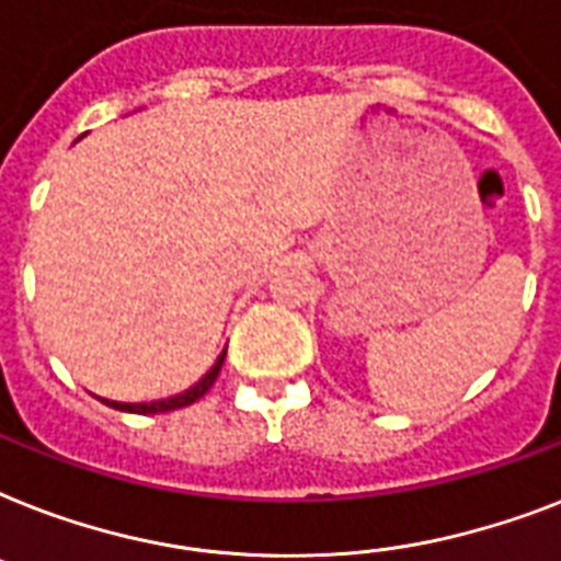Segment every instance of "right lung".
<instances>
[{"label":"right lung","mask_w":561,"mask_h":561,"mask_svg":"<svg viewBox=\"0 0 561 561\" xmlns=\"http://www.w3.org/2000/svg\"><path fill=\"white\" fill-rule=\"evenodd\" d=\"M225 357H227V348L218 354V359L213 363V368H209L207 375H204L198 383L190 386V389L181 391V394H172V398H167V400H152V403H117V400H103V403L112 409H121V412H135V414H161V412H172V409L190 407V403H195L198 398H204V394L209 391V386L216 383L218 371H221V366H225Z\"/></svg>","instance_id":"add662e5"}]
</instances>
